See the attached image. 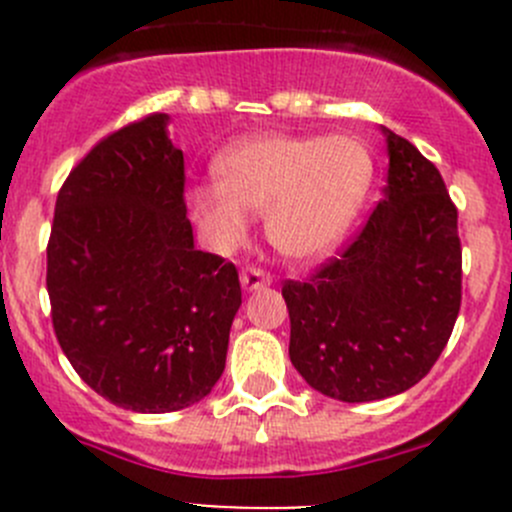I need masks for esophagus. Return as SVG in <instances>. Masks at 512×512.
Instances as JSON below:
<instances>
[{
	"label": "esophagus",
	"instance_id": "1",
	"mask_svg": "<svg viewBox=\"0 0 512 512\" xmlns=\"http://www.w3.org/2000/svg\"><path fill=\"white\" fill-rule=\"evenodd\" d=\"M240 282L242 287L247 289V292H255V289H262V287H270L272 277L267 275V272H262L260 267H245L240 275Z\"/></svg>",
	"mask_w": 512,
	"mask_h": 512
}]
</instances>
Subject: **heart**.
<instances>
[{"label":"heart","mask_w":512,"mask_h":512,"mask_svg":"<svg viewBox=\"0 0 512 512\" xmlns=\"http://www.w3.org/2000/svg\"><path fill=\"white\" fill-rule=\"evenodd\" d=\"M374 180L369 148L352 136L242 138L215 160V183L195 185L188 210L213 247L247 235V215H265L267 240L294 262L334 250L359 215Z\"/></svg>","instance_id":"1"}]
</instances>
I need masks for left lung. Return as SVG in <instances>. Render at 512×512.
<instances>
[{
  "instance_id": "8db88e82",
  "label": "left lung",
  "mask_w": 512,
  "mask_h": 512,
  "mask_svg": "<svg viewBox=\"0 0 512 512\" xmlns=\"http://www.w3.org/2000/svg\"><path fill=\"white\" fill-rule=\"evenodd\" d=\"M384 200L359 237L307 282L282 287L289 359L312 389L364 404L418 384L461 309L458 210L431 160L381 126Z\"/></svg>"
}]
</instances>
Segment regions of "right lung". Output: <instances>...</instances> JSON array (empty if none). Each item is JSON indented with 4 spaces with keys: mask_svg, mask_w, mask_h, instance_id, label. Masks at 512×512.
Segmentation results:
<instances>
[{
    "mask_svg": "<svg viewBox=\"0 0 512 512\" xmlns=\"http://www.w3.org/2000/svg\"><path fill=\"white\" fill-rule=\"evenodd\" d=\"M168 113L98 141L56 198L46 289L56 339L111 404L168 414L225 371L242 304L232 262L195 247Z\"/></svg>",
    "mask_w": 512,
    "mask_h": 512,
    "instance_id": "obj_1",
    "label": "right lung"
}]
</instances>
